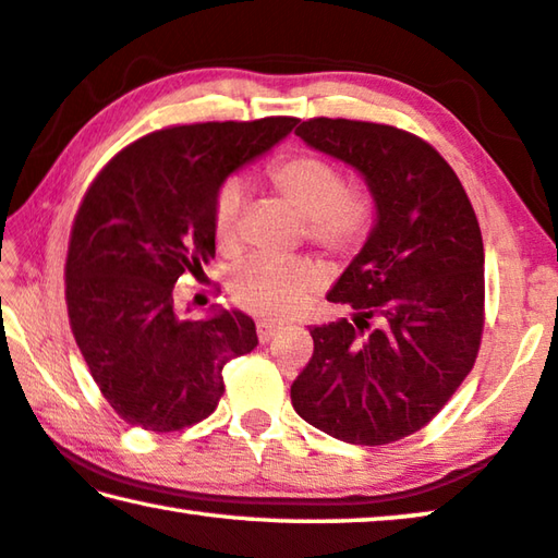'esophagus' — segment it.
Returning <instances> with one entry per match:
<instances>
[{"instance_id": "34e87169", "label": "esophagus", "mask_w": 558, "mask_h": 558, "mask_svg": "<svg viewBox=\"0 0 558 558\" xmlns=\"http://www.w3.org/2000/svg\"><path fill=\"white\" fill-rule=\"evenodd\" d=\"M255 332H258V340L265 344V342H270L280 332V325L278 323H258V327H255Z\"/></svg>"}]
</instances>
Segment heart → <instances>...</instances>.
Segmentation results:
<instances>
[{
	"mask_svg": "<svg viewBox=\"0 0 558 558\" xmlns=\"http://www.w3.org/2000/svg\"><path fill=\"white\" fill-rule=\"evenodd\" d=\"M265 185L278 201L305 220L307 241L330 255L355 253L365 243L377 214L373 191L344 183L342 168L320 154H290L268 163ZM243 193L226 183L214 206V241L223 255L241 245ZM325 282V268L311 258H255L241 263L231 276V298L238 307L270 320L295 315Z\"/></svg>",
	"mask_w": 558,
	"mask_h": 558,
	"instance_id": "heart-1",
	"label": "heart"
}]
</instances>
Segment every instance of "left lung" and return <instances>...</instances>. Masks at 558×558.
Returning <instances> with one entry per match:
<instances>
[{
	"mask_svg": "<svg viewBox=\"0 0 558 558\" xmlns=\"http://www.w3.org/2000/svg\"><path fill=\"white\" fill-rule=\"evenodd\" d=\"M307 146L365 175L377 223L330 303L352 320L311 327L295 412L350 445L422 429L474 367L484 330V243L462 181L435 146L387 123L307 119Z\"/></svg>",
	"mask_w": 558,
	"mask_h": 558,
	"instance_id": "1",
	"label": "left lung"
}]
</instances>
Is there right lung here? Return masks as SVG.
<instances>
[{"label": "right lung", "instance_id": "add662e5", "mask_svg": "<svg viewBox=\"0 0 558 558\" xmlns=\"http://www.w3.org/2000/svg\"><path fill=\"white\" fill-rule=\"evenodd\" d=\"M293 117L154 131L88 185L66 253V311L78 350L123 422L179 432L223 397V367L258 344L241 311L181 320L173 286L216 258L214 206L235 168L276 146Z\"/></svg>", "mask_w": 558, "mask_h": 558}]
</instances>
